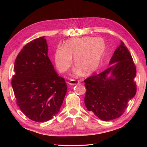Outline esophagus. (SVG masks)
<instances>
[{"label":"esophagus","instance_id":"esophagus-1","mask_svg":"<svg viewBox=\"0 0 147 147\" xmlns=\"http://www.w3.org/2000/svg\"><path fill=\"white\" fill-rule=\"evenodd\" d=\"M79 83V81L76 80H74V79H70L69 82V84H71V85H75V84H78Z\"/></svg>","mask_w":147,"mask_h":147}]
</instances>
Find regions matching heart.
Instances as JSON below:
<instances>
[{"label": "heart", "mask_w": 147, "mask_h": 147, "mask_svg": "<svg viewBox=\"0 0 147 147\" xmlns=\"http://www.w3.org/2000/svg\"><path fill=\"white\" fill-rule=\"evenodd\" d=\"M106 44L100 37H85L68 40L64 47H58L55 55V63L61 72L67 70L72 63L78 66L75 72L90 74L98 68L105 51Z\"/></svg>", "instance_id": "1"}]
</instances>
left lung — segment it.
Returning <instances> with one entry per match:
<instances>
[{"label":"left lung","mask_w":147,"mask_h":147,"mask_svg":"<svg viewBox=\"0 0 147 147\" xmlns=\"http://www.w3.org/2000/svg\"><path fill=\"white\" fill-rule=\"evenodd\" d=\"M115 63L104 72L84 80L86 108L103 121L121 116L127 107L129 100L136 94V67L130 52L123 42L115 51L109 64Z\"/></svg>","instance_id":"left-lung-1"}]
</instances>
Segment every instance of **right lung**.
<instances>
[{"label":"right lung","mask_w":147,"mask_h":147,"mask_svg":"<svg viewBox=\"0 0 147 147\" xmlns=\"http://www.w3.org/2000/svg\"><path fill=\"white\" fill-rule=\"evenodd\" d=\"M11 85L16 104L36 122L51 119L59 112L67 86L48 56L45 36L27 43L18 55Z\"/></svg>","instance_id":"right-lung-1"}]
</instances>
